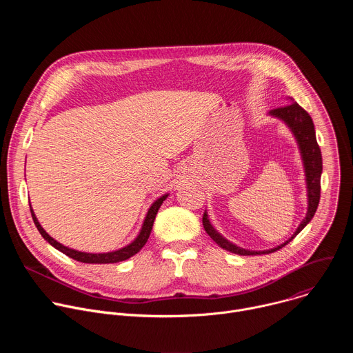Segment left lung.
Masks as SVG:
<instances>
[{"label": "left lung", "mask_w": 353, "mask_h": 353, "mask_svg": "<svg viewBox=\"0 0 353 353\" xmlns=\"http://www.w3.org/2000/svg\"><path fill=\"white\" fill-rule=\"evenodd\" d=\"M290 102L288 106L285 108H279L275 110H271L268 113V116L281 120L292 132V135L294 137V141L297 143L299 148V154H300V159H301V165H303V172H305V181H306V192H307V212L306 216L303 218L297 226V229L294 230V233L282 244L274 247V248H268V250H247L243 247L236 245L234 243H232L230 240H228L226 237H223L211 223L208 212L205 210L204 216H203V225L205 232L211 236V239L223 250L230 251V253L239 254V256H256V254H270L274 253V251L282 248L283 245H286L289 241H292L296 234H299L301 230L305 229V226L313 219L319 203H320V181H321V173H323V158H321V150L320 146L317 143V138H316V130H314V124L312 117L309 116V113L301 109L296 102H293L292 97Z\"/></svg>", "instance_id": "left-lung-1"}]
</instances>
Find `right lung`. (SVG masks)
I'll use <instances>...</instances> for the list:
<instances>
[{
    "label": "right lung",
    "instance_id": "1",
    "mask_svg": "<svg viewBox=\"0 0 353 353\" xmlns=\"http://www.w3.org/2000/svg\"><path fill=\"white\" fill-rule=\"evenodd\" d=\"M169 196V192L161 195L158 199H155L152 205L149 207L146 215H145V219L142 222V226H141V230L139 233L137 234V237L128 243L127 245L119 248V250H113V251H108V253H86V251H79V250H75V248H71V247H67L64 244H61L60 241H57L56 239H53L52 236H50L40 225V222L37 221L36 215H34V211L30 205V212H32V218H33V222L37 228V230L40 232L41 237L48 241L50 244H52L54 248H57L59 251H61L63 254L79 261V263H85V264H113V263H119V261H124V260H128L130 257L135 256L138 251L145 245V243L148 241L149 239V234H150V230H152V226H154V221L157 218V214L161 208V205L163 204V201Z\"/></svg>",
    "mask_w": 353,
    "mask_h": 353
}]
</instances>
